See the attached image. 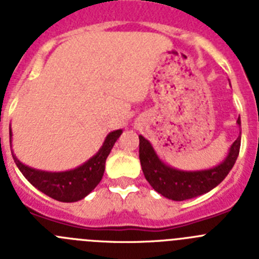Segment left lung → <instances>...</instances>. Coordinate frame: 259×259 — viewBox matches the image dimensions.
<instances>
[{
  "label": "left lung",
  "mask_w": 259,
  "mask_h": 259,
  "mask_svg": "<svg viewBox=\"0 0 259 259\" xmlns=\"http://www.w3.org/2000/svg\"><path fill=\"white\" fill-rule=\"evenodd\" d=\"M237 124L241 125L240 116ZM140 139V163L145 179L149 182L153 189L163 197L174 201H184L194 198L211 191L221 184L233 167L240 152L241 137H237L231 145L228 155L218 166L201 171H182L172 168L158 158L152 144L144 136Z\"/></svg>",
  "instance_id": "left-lung-1"
}]
</instances>
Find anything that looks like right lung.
<instances>
[{"label": "right lung", "instance_id": "add662e5", "mask_svg": "<svg viewBox=\"0 0 259 259\" xmlns=\"http://www.w3.org/2000/svg\"><path fill=\"white\" fill-rule=\"evenodd\" d=\"M120 135H122V130L110 132L105 139L101 149L91 159L74 170L63 171V172H48V171L35 170L32 167L23 164L15 157L13 150H11V154L20 172L35 188L61 202H76L88 196L97 187L98 183L101 182L107 155L110 154L114 144ZM11 136L13 135H11L10 128V146Z\"/></svg>", "mask_w": 259, "mask_h": 259}]
</instances>
